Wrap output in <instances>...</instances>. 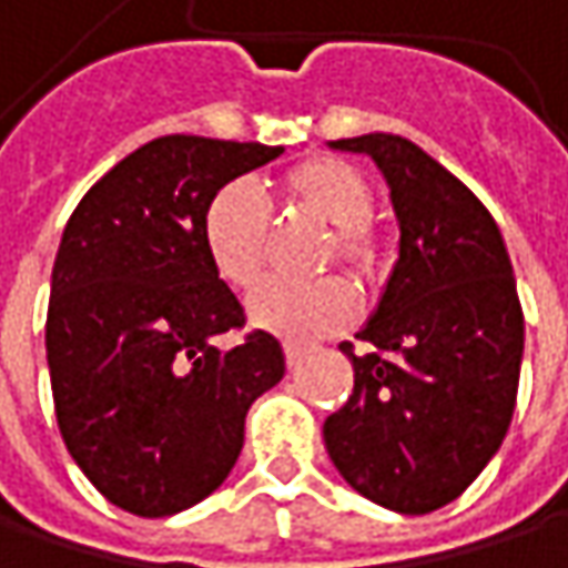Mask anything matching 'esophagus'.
I'll list each match as a JSON object with an SVG mask.
<instances>
[{
    "label": "esophagus",
    "instance_id": "1",
    "mask_svg": "<svg viewBox=\"0 0 568 568\" xmlns=\"http://www.w3.org/2000/svg\"><path fill=\"white\" fill-rule=\"evenodd\" d=\"M285 362H288V368H295L298 362H302V355H305V345H298V342H285Z\"/></svg>",
    "mask_w": 568,
    "mask_h": 568
}]
</instances>
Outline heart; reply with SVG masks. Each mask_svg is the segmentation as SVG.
Listing matches in <instances>:
<instances>
[{
    "label": "heart",
    "instance_id": "1",
    "mask_svg": "<svg viewBox=\"0 0 568 568\" xmlns=\"http://www.w3.org/2000/svg\"><path fill=\"white\" fill-rule=\"evenodd\" d=\"M280 196L288 210L328 226L322 266L342 263L355 280H372L385 260L382 240L368 223L375 190L368 176L338 158H308L280 176ZM200 243L210 270L233 288L260 283L270 246V220L260 196L246 183H223L200 213ZM355 295L348 283L328 276L315 283L260 285L246 315L256 328L283 338H315L348 322Z\"/></svg>",
    "mask_w": 568,
    "mask_h": 568
}]
</instances>
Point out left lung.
Listing matches in <instances>:
<instances>
[{"label":"left lung","mask_w":568,"mask_h":568,"mask_svg":"<svg viewBox=\"0 0 568 568\" xmlns=\"http://www.w3.org/2000/svg\"><path fill=\"white\" fill-rule=\"evenodd\" d=\"M368 154L392 190L397 263L362 325L365 355L322 437L352 490L420 516L457 500L510 427L523 308L500 226L430 154L397 134L328 141Z\"/></svg>","instance_id":"8db88e82"}]
</instances>
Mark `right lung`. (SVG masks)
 Returning a JSON list of instances; mask_svg holds the SVG:
<instances>
[{
  "label": "right lung",
  "mask_w": 568,
  "mask_h": 568,
  "mask_svg": "<svg viewBox=\"0 0 568 568\" xmlns=\"http://www.w3.org/2000/svg\"><path fill=\"white\" fill-rule=\"evenodd\" d=\"M280 154L158 138L104 173L61 233L45 322L58 430L121 510L158 519L210 497L243 450L246 410L283 382L270 332L213 345L243 305L200 243L210 193Z\"/></svg>",
  "instance_id": "obj_1"
}]
</instances>
